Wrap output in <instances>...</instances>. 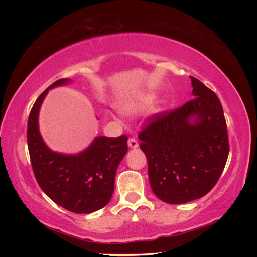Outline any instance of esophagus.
Segmentation results:
<instances>
[{
    "instance_id": "1",
    "label": "esophagus",
    "mask_w": 257,
    "mask_h": 257,
    "mask_svg": "<svg viewBox=\"0 0 257 257\" xmlns=\"http://www.w3.org/2000/svg\"><path fill=\"white\" fill-rule=\"evenodd\" d=\"M128 146L130 147V149H137L138 147V142H137V139H135V138H129L128 139Z\"/></svg>"
}]
</instances>
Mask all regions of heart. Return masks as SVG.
I'll list each match as a JSON object with an SVG mask.
<instances>
[{"label": "heart", "instance_id": "b5f03b06", "mask_svg": "<svg viewBox=\"0 0 257 257\" xmlns=\"http://www.w3.org/2000/svg\"><path fill=\"white\" fill-rule=\"evenodd\" d=\"M154 98V95H143V96H139L136 99H133V101L123 104L122 107H121V111L125 115H137L143 111H145L153 103Z\"/></svg>", "mask_w": 257, "mask_h": 257}]
</instances>
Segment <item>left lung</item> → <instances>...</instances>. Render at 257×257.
Instances as JSON below:
<instances>
[{"label": "left lung", "instance_id": "1", "mask_svg": "<svg viewBox=\"0 0 257 257\" xmlns=\"http://www.w3.org/2000/svg\"><path fill=\"white\" fill-rule=\"evenodd\" d=\"M190 79L195 98L150 116L138 135L152 190L169 204L205 196L219 180L229 154L219 97L196 78Z\"/></svg>", "mask_w": 257, "mask_h": 257}]
</instances>
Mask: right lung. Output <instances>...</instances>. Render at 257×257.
I'll list each match as a JSON object with an SVG mask.
<instances>
[{"instance_id":"right-lung-1","label":"right lung","mask_w":257,"mask_h":257,"mask_svg":"<svg viewBox=\"0 0 257 257\" xmlns=\"http://www.w3.org/2000/svg\"><path fill=\"white\" fill-rule=\"evenodd\" d=\"M69 81L56 80L36 99L28 118L27 143L34 175L42 190L66 210L87 214L110 202L116 169L128 151V137L98 136L78 154L51 151L40 134L38 113L49 90Z\"/></svg>"}]
</instances>
